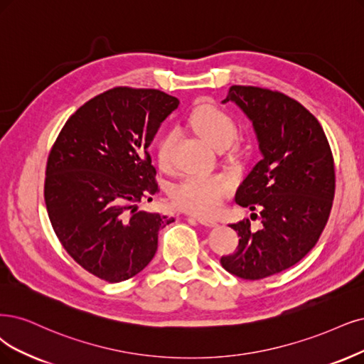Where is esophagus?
<instances>
[{
	"label": "esophagus",
	"instance_id": "obj_1",
	"mask_svg": "<svg viewBox=\"0 0 364 364\" xmlns=\"http://www.w3.org/2000/svg\"><path fill=\"white\" fill-rule=\"evenodd\" d=\"M189 219H193V220L199 222L200 225L208 226V228H214V226H218V222H216V220H211V219H207V218H200V216H189Z\"/></svg>",
	"mask_w": 364,
	"mask_h": 364
}]
</instances>
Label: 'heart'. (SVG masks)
<instances>
[{"mask_svg": "<svg viewBox=\"0 0 364 364\" xmlns=\"http://www.w3.org/2000/svg\"><path fill=\"white\" fill-rule=\"evenodd\" d=\"M189 123L192 129L213 148H225L230 145L235 134V121L222 109L211 105H200L191 114ZM173 136L165 134L157 144V161L160 166L169 165L171 146ZM231 192V181L222 173L211 175H187L177 186H173L171 199L175 207L189 211L198 216H211L216 213L223 198Z\"/></svg>", "mask_w": 364, "mask_h": 364, "instance_id": "heart-1", "label": "heart"}]
</instances>
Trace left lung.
<instances>
[{
    "label": "left lung",
    "mask_w": 364,
    "mask_h": 364,
    "mask_svg": "<svg viewBox=\"0 0 364 364\" xmlns=\"http://www.w3.org/2000/svg\"><path fill=\"white\" fill-rule=\"evenodd\" d=\"M235 103L252 121L261 160L235 193V203L259 210L262 226L249 219L231 225L240 237L222 257L226 272L258 280L297 264L312 250L328 220L334 165L326 133L303 105L285 94L234 85L222 103Z\"/></svg>",
    "instance_id": "left-lung-1"
}]
</instances>
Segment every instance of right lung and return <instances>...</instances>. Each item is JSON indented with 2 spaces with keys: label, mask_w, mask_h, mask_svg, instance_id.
I'll use <instances>...</instances> for the list:
<instances>
[{
  "label": "right lung",
  "mask_w": 364,
  "mask_h": 364,
  "mask_svg": "<svg viewBox=\"0 0 364 364\" xmlns=\"http://www.w3.org/2000/svg\"><path fill=\"white\" fill-rule=\"evenodd\" d=\"M177 97L118 87L67 119L48 157L45 203L58 240L87 272L111 284L136 276L173 218L138 210L159 192L148 146Z\"/></svg>",
  "instance_id": "right-lung-1"
}]
</instances>
